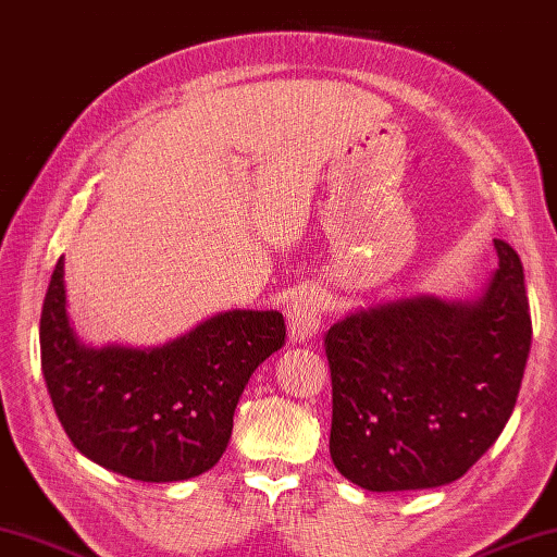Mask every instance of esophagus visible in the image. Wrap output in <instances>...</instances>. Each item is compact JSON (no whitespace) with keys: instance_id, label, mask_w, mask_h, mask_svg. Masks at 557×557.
<instances>
[{"instance_id":"obj_1","label":"esophagus","mask_w":557,"mask_h":557,"mask_svg":"<svg viewBox=\"0 0 557 557\" xmlns=\"http://www.w3.org/2000/svg\"><path fill=\"white\" fill-rule=\"evenodd\" d=\"M322 300L314 290H300L295 293L286 305V322H288V336L293 344L308 342L322 326Z\"/></svg>"}]
</instances>
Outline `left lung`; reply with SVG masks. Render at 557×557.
I'll list each match as a JSON object with an SVG mask.
<instances>
[{
    "mask_svg": "<svg viewBox=\"0 0 557 557\" xmlns=\"http://www.w3.org/2000/svg\"><path fill=\"white\" fill-rule=\"evenodd\" d=\"M497 269L473 298L411 295L348 312L326 332L329 454L372 493L461 479L515 411L531 348L519 255L495 240Z\"/></svg>",
    "mask_w": 557,
    "mask_h": 557,
    "instance_id": "8db88e82",
    "label": "left lung"
}]
</instances>
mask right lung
Here are the masks:
<instances>
[{
	"instance_id": "add662e5",
	"label": "right lung",
	"mask_w": 557,
	"mask_h": 557,
	"mask_svg": "<svg viewBox=\"0 0 557 557\" xmlns=\"http://www.w3.org/2000/svg\"><path fill=\"white\" fill-rule=\"evenodd\" d=\"M283 338L276 310H225L161 346H88L66 314L64 257L40 314L42 377L64 433L90 461L146 483L219 463L249 377Z\"/></svg>"
}]
</instances>
